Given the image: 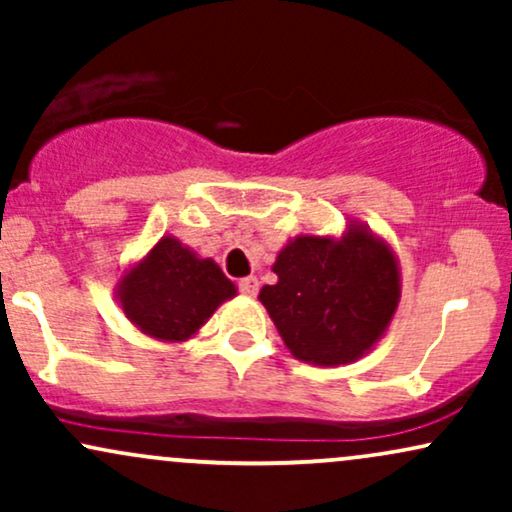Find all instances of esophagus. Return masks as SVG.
Segmentation results:
<instances>
[{"instance_id":"1","label":"esophagus","mask_w":512,"mask_h":512,"mask_svg":"<svg viewBox=\"0 0 512 512\" xmlns=\"http://www.w3.org/2000/svg\"><path fill=\"white\" fill-rule=\"evenodd\" d=\"M238 289L243 296H255L257 289H260V281H257L255 276H245V279L238 281Z\"/></svg>"}]
</instances>
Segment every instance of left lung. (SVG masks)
Wrapping results in <instances>:
<instances>
[{
	"mask_svg": "<svg viewBox=\"0 0 512 512\" xmlns=\"http://www.w3.org/2000/svg\"><path fill=\"white\" fill-rule=\"evenodd\" d=\"M276 284L260 303L298 361L344 366L385 337L402 298L395 250L366 223L349 219L342 236L291 238L272 264Z\"/></svg>",
	"mask_w": 512,
	"mask_h": 512,
	"instance_id": "left-lung-1",
	"label": "left lung"
}]
</instances>
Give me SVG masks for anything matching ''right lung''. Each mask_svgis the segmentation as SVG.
Wrapping results in <instances>:
<instances>
[{
	"mask_svg": "<svg viewBox=\"0 0 512 512\" xmlns=\"http://www.w3.org/2000/svg\"><path fill=\"white\" fill-rule=\"evenodd\" d=\"M238 293L211 257H199L175 236H163L115 284L127 320L158 342H187L214 310Z\"/></svg>",
	"mask_w": 512,
	"mask_h": 512,
	"instance_id": "right-lung-1",
	"label": "right lung"
}]
</instances>
